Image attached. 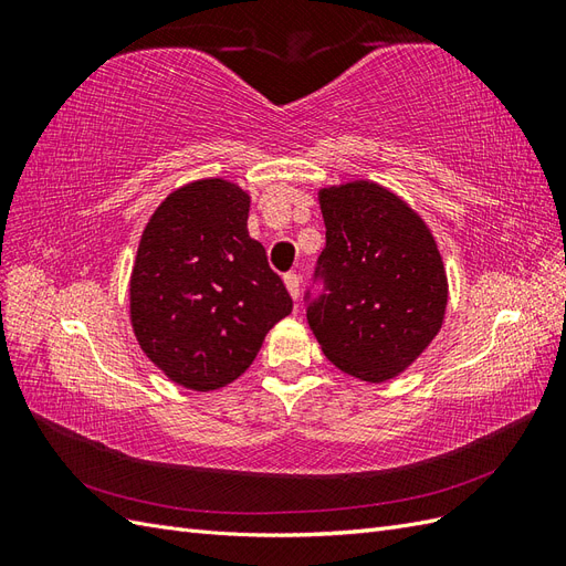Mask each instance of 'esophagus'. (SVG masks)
Wrapping results in <instances>:
<instances>
[{
  "label": "esophagus",
  "mask_w": 566,
  "mask_h": 566,
  "mask_svg": "<svg viewBox=\"0 0 566 566\" xmlns=\"http://www.w3.org/2000/svg\"><path fill=\"white\" fill-rule=\"evenodd\" d=\"M283 283H285V287H287L290 297H293V300L297 302V300H300V293H302V287H300V276H297V273H285V276H283Z\"/></svg>",
  "instance_id": "34e87169"
}]
</instances>
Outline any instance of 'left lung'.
Wrapping results in <instances>:
<instances>
[{
    "mask_svg": "<svg viewBox=\"0 0 566 566\" xmlns=\"http://www.w3.org/2000/svg\"><path fill=\"white\" fill-rule=\"evenodd\" d=\"M325 293L306 312L323 354L370 385L397 378L439 335L449 306L447 266L427 221L368 179L318 188Z\"/></svg>",
    "mask_w": 566,
    "mask_h": 566,
    "instance_id": "obj_1",
    "label": "left lung"
}]
</instances>
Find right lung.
<instances>
[{"mask_svg": "<svg viewBox=\"0 0 566 566\" xmlns=\"http://www.w3.org/2000/svg\"><path fill=\"white\" fill-rule=\"evenodd\" d=\"M250 193L229 179L184 184L150 214L129 276V321L169 380L212 391L238 380L293 312L248 233Z\"/></svg>", "mask_w": 566, "mask_h": 566, "instance_id": "add662e5", "label": "right lung"}]
</instances>
